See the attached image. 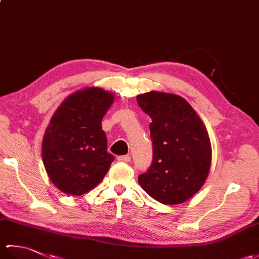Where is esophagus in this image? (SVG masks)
<instances>
[{
  "mask_svg": "<svg viewBox=\"0 0 259 259\" xmlns=\"http://www.w3.org/2000/svg\"><path fill=\"white\" fill-rule=\"evenodd\" d=\"M119 161H123V162H129L131 160V158L129 155H125V156H119L118 158Z\"/></svg>",
  "mask_w": 259,
  "mask_h": 259,
  "instance_id": "esophagus-1",
  "label": "esophagus"
}]
</instances>
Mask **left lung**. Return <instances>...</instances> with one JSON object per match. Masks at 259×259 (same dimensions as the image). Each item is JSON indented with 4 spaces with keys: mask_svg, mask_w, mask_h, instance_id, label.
<instances>
[{
    "mask_svg": "<svg viewBox=\"0 0 259 259\" xmlns=\"http://www.w3.org/2000/svg\"><path fill=\"white\" fill-rule=\"evenodd\" d=\"M149 125L153 157L138 177L148 195L164 205L188 200L205 184L211 164V145L205 124L184 98L150 91L137 97Z\"/></svg>",
    "mask_w": 259,
    "mask_h": 259,
    "instance_id": "left-lung-1",
    "label": "left lung"
}]
</instances>
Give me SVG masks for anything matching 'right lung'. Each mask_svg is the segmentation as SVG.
Listing matches in <instances>:
<instances>
[{
    "instance_id": "1",
    "label": "right lung",
    "mask_w": 259,
    "mask_h": 259,
    "mask_svg": "<svg viewBox=\"0 0 259 259\" xmlns=\"http://www.w3.org/2000/svg\"><path fill=\"white\" fill-rule=\"evenodd\" d=\"M114 95L87 88L60 104L42 141V160L49 178L68 195L81 196L100 183L114 157L107 151L101 121Z\"/></svg>"
}]
</instances>
